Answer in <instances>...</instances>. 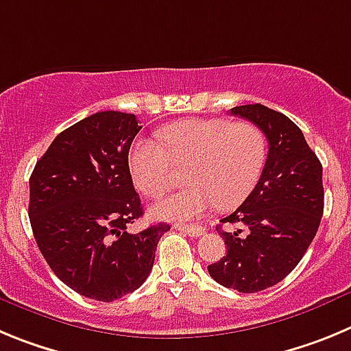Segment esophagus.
Returning <instances> with one entry per match:
<instances>
[{
  "label": "esophagus",
  "mask_w": 351,
  "mask_h": 351,
  "mask_svg": "<svg viewBox=\"0 0 351 351\" xmlns=\"http://www.w3.org/2000/svg\"><path fill=\"white\" fill-rule=\"evenodd\" d=\"M176 230H182L185 234L192 236V238H199V236H203L206 232V229L201 226H185V223H176L175 226Z\"/></svg>",
  "instance_id": "1"
}]
</instances>
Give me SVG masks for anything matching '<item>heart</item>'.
Segmentation results:
<instances>
[{
    "instance_id": "1",
    "label": "heart",
    "mask_w": 351,
    "mask_h": 351,
    "mask_svg": "<svg viewBox=\"0 0 351 351\" xmlns=\"http://www.w3.org/2000/svg\"><path fill=\"white\" fill-rule=\"evenodd\" d=\"M160 145L140 140L129 152V171L138 191L162 197L175 180V166H189L187 189L162 199L156 213L162 219L187 220L213 206L241 204L266 164V138L250 122L226 119H185L160 129Z\"/></svg>"
}]
</instances>
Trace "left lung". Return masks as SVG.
Masks as SVG:
<instances>
[{
	"label": "left lung",
	"mask_w": 351,
	"mask_h": 351,
	"mask_svg": "<svg viewBox=\"0 0 351 351\" xmlns=\"http://www.w3.org/2000/svg\"><path fill=\"white\" fill-rule=\"evenodd\" d=\"M230 113L254 122L266 134L269 150L252 194L220 220L239 229L220 230L227 254L210 264L208 273L227 289L254 293L292 273L313 241L324 215L322 164L283 113L258 103Z\"/></svg>",
	"instance_id": "8db88e82"
}]
</instances>
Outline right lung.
Masks as SVG:
<instances>
[{
  "mask_svg": "<svg viewBox=\"0 0 351 351\" xmlns=\"http://www.w3.org/2000/svg\"><path fill=\"white\" fill-rule=\"evenodd\" d=\"M136 117L97 112L64 129L29 178V222L50 269L84 298L112 302L143 285L169 223L129 234L143 215L129 171Z\"/></svg>",
  "mask_w": 351,
  "mask_h": 351,
  "instance_id": "1",
  "label": "right lung"
}]
</instances>
